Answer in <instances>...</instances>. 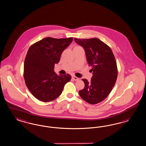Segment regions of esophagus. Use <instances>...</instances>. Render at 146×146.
<instances>
[{
	"instance_id": "esophagus-1",
	"label": "esophagus",
	"mask_w": 146,
	"mask_h": 146,
	"mask_svg": "<svg viewBox=\"0 0 146 146\" xmlns=\"http://www.w3.org/2000/svg\"><path fill=\"white\" fill-rule=\"evenodd\" d=\"M72 78L75 81L78 80L79 79L78 78H77L76 76H72Z\"/></svg>"
}]
</instances>
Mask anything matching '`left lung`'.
<instances>
[{"label": "left lung", "mask_w": 146, "mask_h": 146, "mask_svg": "<svg viewBox=\"0 0 146 146\" xmlns=\"http://www.w3.org/2000/svg\"><path fill=\"white\" fill-rule=\"evenodd\" d=\"M76 42L85 50L87 60L92 66L93 76L89 82L82 79L85 87L79 92L87 102L95 105L105 100L115 84L117 68L111 48L99 39L75 38Z\"/></svg>", "instance_id": "8db88e82"}]
</instances>
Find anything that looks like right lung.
Returning a JSON list of instances; mask_svg holds the SVG:
<instances>
[{
  "instance_id": "right-lung-1",
  "label": "right lung",
  "mask_w": 146,
  "mask_h": 146,
  "mask_svg": "<svg viewBox=\"0 0 146 146\" xmlns=\"http://www.w3.org/2000/svg\"><path fill=\"white\" fill-rule=\"evenodd\" d=\"M73 38L56 39L47 37L32 44L26 56L24 78L32 95L43 102H50L60 96L71 76H58L54 71L61 54L70 45Z\"/></svg>"
}]
</instances>
